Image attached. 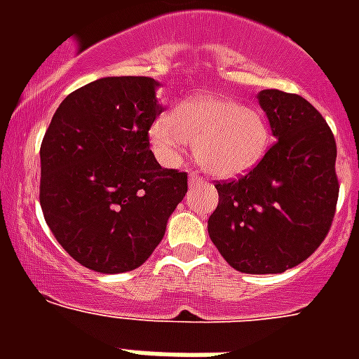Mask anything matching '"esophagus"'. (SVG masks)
<instances>
[{
  "instance_id": "obj_1",
  "label": "esophagus",
  "mask_w": 359,
  "mask_h": 359,
  "mask_svg": "<svg viewBox=\"0 0 359 359\" xmlns=\"http://www.w3.org/2000/svg\"><path fill=\"white\" fill-rule=\"evenodd\" d=\"M190 186H197V184H205V179H203L199 173H190Z\"/></svg>"
}]
</instances>
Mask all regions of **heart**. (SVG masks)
<instances>
[{
	"instance_id": "b5f03b06",
	"label": "heart",
	"mask_w": 359,
	"mask_h": 359,
	"mask_svg": "<svg viewBox=\"0 0 359 359\" xmlns=\"http://www.w3.org/2000/svg\"><path fill=\"white\" fill-rule=\"evenodd\" d=\"M151 143L162 162L175 165L194 143L197 162L208 173L233 179L261 162L268 147V126L253 109L218 95H199L180 102L171 117L151 126Z\"/></svg>"
}]
</instances>
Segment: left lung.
I'll return each mask as SVG.
<instances>
[{"mask_svg": "<svg viewBox=\"0 0 359 359\" xmlns=\"http://www.w3.org/2000/svg\"><path fill=\"white\" fill-rule=\"evenodd\" d=\"M257 98L278 141L250 173L216 182L208 235L238 272L281 273L306 261L332 227L337 147L328 123L300 95L264 89Z\"/></svg>", "mask_w": 359, "mask_h": 359, "instance_id": "obj_1", "label": "left lung"}]
</instances>
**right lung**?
Listing matches in <instances>:
<instances>
[{"label":"right lung","mask_w":359,"mask_h":359,"mask_svg":"<svg viewBox=\"0 0 359 359\" xmlns=\"http://www.w3.org/2000/svg\"><path fill=\"white\" fill-rule=\"evenodd\" d=\"M156 80L111 76L59 104L41 145V207L74 261L102 273L130 272L151 257L188 175L165 169L149 145L162 104Z\"/></svg>","instance_id":"obj_1"}]
</instances>
